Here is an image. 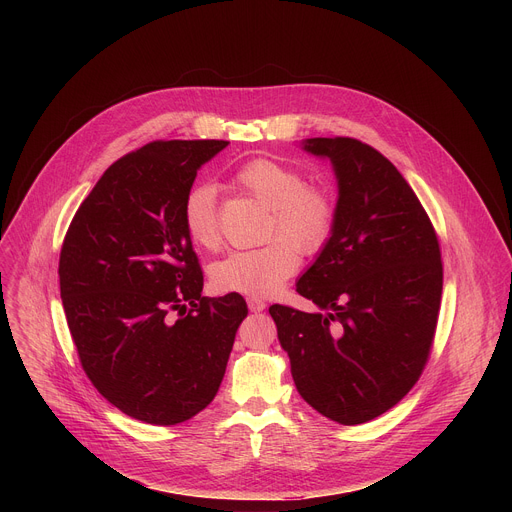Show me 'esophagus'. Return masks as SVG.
I'll return each instance as SVG.
<instances>
[{
    "label": "esophagus",
    "mask_w": 512,
    "mask_h": 512,
    "mask_svg": "<svg viewBox=\"0 0 512 512\" xmlns=\"http://www.w3.org/2000/svg\"><path fill=\"white\" fill-rule=\"evenodd\" d=\"M247 304H249V310H251V312H255V314L265 310V302H263V300H259V298H249V300H247Z\"/></svg>",
    "instance_id": "34e87169"
}]
</instances>
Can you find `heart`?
I'll return each mask as SVG.
<instances>
[{"mask_svg": "<svg viewBox=\"0 0 512 512\" xmlns=\"http://www.w3.org/2000/svg\"><path fill=\"white\" fill-rule=\"evenodd\" d=\"M235 182L271 210L267 239L281 236L292 247L277 240L261 249L233 251L210 267V285L218 294L271 296L298 269L294 249L312 255L326 247L336 223V200L328 188L306 184L300 170L267 158L243 164ZM182 223L196 247L214 251L221 245L216 190L210 184L188 188Z\"/></svg>", "mask_w": 512, "mask_h": 512, "instance_id": "1", "label": "heart"}]
</instances>
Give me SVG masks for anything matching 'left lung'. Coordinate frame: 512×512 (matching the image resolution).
I'll return each instance as SVG.
<instances>
[{
  "label": "left lung",
  "mask_w": 512,
  "mask_h": 512,
  "mask_svg": "<svg viewBox=\"0 0 512 512\" xmlns=\"http://www.w3.org/2000/svg\"><path fill=\"white\" fill-rule=\"evenodd\" d=\"M302 145L334 168L336 223L296 283L318 312L273 304L269 314L304 401L358 425L395 407L423 373L442 302V253L419 198L383 154L352 137Z\"/></svg>",
  "instance_id": "8db88e82"
}]
</instances>
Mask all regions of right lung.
Wrapping results in <instances>:
<instances>
[{
    "instance_id": "right-lung-1",
    "label": "right lung",
    "mask_w": 512,
    "mask_h": 512,
    "mask_svg": "<svg viewBox=\"0 0 512 512\" xmlns=\"http://www.w3.org/2000/svg\"><path fill=\"white\" fill-rule=\"evenodd\" d=\"M223 139L152 141L111 164L66 231L60 298L95 389L125 415L176 425L225 377L247 304L202 298L182 200Z\"/></svg>"
}]
</instances>
